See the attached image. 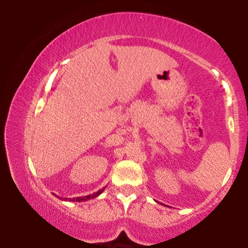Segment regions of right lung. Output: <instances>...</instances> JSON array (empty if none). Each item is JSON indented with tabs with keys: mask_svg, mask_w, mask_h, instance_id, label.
I'll list each match as a JSON object with an SVG mask.
<instances>
[{
	"mask_svg": "<svg viewBox=\"0 0 248 248\" xmlns=\"http://www.w3.org/2000/svg\"><path fill=\"white\" fill-rule=\"evenodd\" d=\"M105 190V187H102L101 190H99V191H96L94 193H92V195H88V196H84V197H75V198H62L59 197V196H57L59 199H62V201H70V202H86L88 199H93L95 197H98L99 195H101L102 191Z\"/></svg>",
	"mask_w": 248,
	"mask_h": 248,
	"instance_id": "add662e5",
	"label": "right lung"
}]
</instances>
